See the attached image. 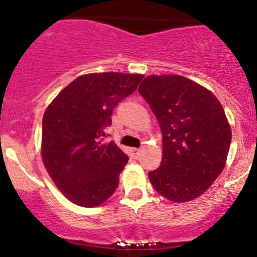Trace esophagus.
I'll return each instance as SVG.
<instances>
[{
    "label": "esophagus",
    "mask_w": 257,
    "mask_h": 257,
    "mask_svg": "<svg viewBox=\"0 0 257 257\" xmlns=\"http://www.w3.org/2000/svg\"><path fill=\"white\" fill-rule=\"evenodd\" d=\"M132 152L134 153V155L137 156V157H138V156L140 155V152H141V149H132Z\"/></svg>",
    "instance_id": "1"
}]
</instances>
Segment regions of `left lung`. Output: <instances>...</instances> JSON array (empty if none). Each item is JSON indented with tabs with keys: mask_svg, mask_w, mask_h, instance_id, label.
Returning <instances> with one entry per match:
<instances>
[{
	"mask_svg": "<svg viewBox=\"0 0 257 257\" xmlns=\"http://www.w3.org/2000/svg\"><path fill=\"white\" fill-rule=\"evenodd\" d=\"M139 91L163 134L162 163L149 173L164 198H198L226 166L232 131L222 105L205 87L179 75H150Z\"/></svg>",
	"mask_w": 257,
	"mask_h": 257,
	"instance_id": "8db88e82",
	"label": "left lung"
}]
</instances>
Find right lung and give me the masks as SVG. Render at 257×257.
I'll return each mask as SVG.
<instances>
[{
	"mask_svg": "<svg viewBox=\"0 0 257 257\" xmlns=\"http://www.w3.org/2000/svg\"><path fill=\"white\" fill-rule=\"evenodd\" d=\"M140 73L79 76L43 114L41 156L47 173L70 202L93 208L116 191L128 157L113 141L101 143L117 104L137 89Z\"/></svg>",
	"mask_w": 257,
	"mask_h": 257,
	"instance_id": "obj_1",
	"label": "right lung"
}]
</instances>
